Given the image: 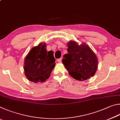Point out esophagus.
<instances>
[{"label":"esophagus","mask_w":120,"mask_h":120,"mask_svg":"<svg viewBox=\"0 0 120 120\" xmlns=\"http://www.w3.org/2000/svg\"><path fill=\"white\" fill-rule=\"evenodd\" d=\"M62 61V58H59L57 59V62L59 63H61Z\"/></svg>","instance_id":"34e87169"}]
</instances>
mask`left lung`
I'll return each mask as SVG.
<instances>
[{
	"label": "left lung",
	"mask_w": 120,
	"mask_h": 120,
	"mask_svg": "<svg viewBox=\"0 0 120 120\" xmlns=\"http://www.w3.org/2000/svg\"><path fill=\"white\" fill-rule=\"evenodd\" d=\"M68 53L62 60L69 74L78 80H85L93 77L98 64L96 56L85 43L78 45L75 41L67 44Z\"/></svg>",
	"instance_id": "8db88e82"
}]
</instances>
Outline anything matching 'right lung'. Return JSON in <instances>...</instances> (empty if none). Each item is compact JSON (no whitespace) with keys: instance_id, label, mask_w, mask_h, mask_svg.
Here are the masks:
<instances>
[{"instance_id":"obj_1","label":"right lung","mask_w":120,"mask_h":120,"mask_svg":"<svg viewBox=\"0 0 120 120\" xmlns=\"http://www.w3.org/2000/svg\"><path fill=\"white\" fill-rule=\"evenodd\" d=\"M46 47L45 43H40L32 49L25 59V75L31 82H45L55 66L53 54L51 51L47 52Z\"/></svg>"}]
</instances>
